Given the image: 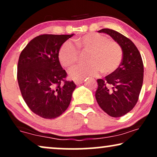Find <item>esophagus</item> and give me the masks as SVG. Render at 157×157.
<instances>
[{"label": "esophagus", "mask_w": 157, "mask_h": 157, "mask_svg": "<svg viewBox=\"0 0 157 157\" xmlns=\"http://www.w3.org/2000/svg\"><path fill=\"white\" fill-rule=\"evenodd\" d=\"M83 80H80V81H75L74 83H76V85H79V84H81V83H83Z\"/></svg>", "instance_id": "1"}]
</instances>
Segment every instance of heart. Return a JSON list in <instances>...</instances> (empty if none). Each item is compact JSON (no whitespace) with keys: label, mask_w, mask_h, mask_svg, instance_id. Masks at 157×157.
<instances>
[{"label":"heart","mask_w":157,"mask_h":157,"mask_svg":"<svg viewBox=\"0 0 157 157\" xmlns=\"http://www.w3.org/2000/svg\"><path fill=\"white\" fill-rule=\"evenodd\" d=\"M79 51L89 52L86 65H78L69 71V76L76 81L97 76L101 71L110 75L117 71L121 63L123 52L118 44L102 34L91 33L75 40ZM76 46L66 41L59 51V60L64 67L70 68L78 61L79 52Z\"/></svg>","instance_id":"b5f03b06"}]
</instances>
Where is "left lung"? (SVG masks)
I'll list each match as a JSON object with an SVG mask.
<instances>
[{
  "label": "left lung",
  "instance_id": "left-lung-1",
  "mask_svg": "<svg viewBox=\"0 0 157 157\" xmlns=\"http://www.w3.org/2000/svg\"><path fill=\"white\" fill-rule=\"evenodd\" d=\"M98 32L110 36L121 46L123 57L117 71L97 80L96 99L107 114L121 117L132 111L138 101L144 78L142 59L134 43L121 33L109 29Z\"/></svg>",
  "mask_w": 157,
  "mask_h": 157
}]
</instances>
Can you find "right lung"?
<instances>
[{"label":"right lung","mask_w":157,"mask_h":157,"mask_svg":"<svg viewBox=\"0 0 157 157\" xmlns=\"http://www.w3.org/2000/svg\"><path fill=\"white\" fill-rule=\"evenodd\" d=\"M71 35L44 34L32 39L21 51L17 78L27 106L44 119H55L69 106L76 89L59 60V49Z\"/></svg>","instance_id":"1"}]
</instances>
